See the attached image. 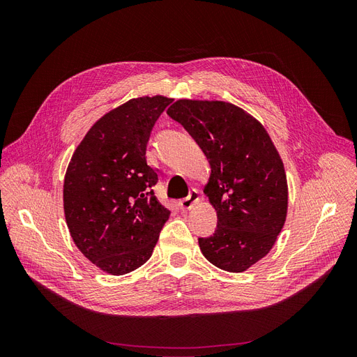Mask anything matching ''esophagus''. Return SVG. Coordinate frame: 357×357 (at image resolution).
<instances>
[{"label": "esophagus", "mask_w": 357, "mask_h": 357, "mask_svg": "<svg viewBox=\"0 0 357 357\" xmlns=\"http://www.w3.org/2000/svg\"><path fill=\"white\" fill-rule=\"evenodd\" d=\"M199 199H201L199 192H198L197 189H193V190H190L189 197L185 198V199H181V201L178 202V205H180L181 210H190V208L193 207V205L199 202Z\"/></svg>", "instance_id": "esophagus-1"}]
</instances>
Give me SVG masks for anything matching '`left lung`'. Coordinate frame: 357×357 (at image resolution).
Instances as JSON below:
<instances>
[{
  "label": "left lung",
  "instance_id": "left-lung-1",
  "mask_svg": "<svg viewBox=\"0 0 357 357\" xmlns=\"http://www.w3.org/2000/svg\"><path fill=\"white\" fill-rule=\"evenodd\" d=\"M167 114L183 125L210 164L204 193L218 213V228L198 240L202 255L223 271H247L269 253L286 222L282 156L265 126L238 105L178 100Z\"/></svg>",
  "mask_w": 357,
  "mask_h": 357
}]
</instances>
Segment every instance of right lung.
<instances>
[{"label":"right lung","instance_id":"1","mask_svg":"<svg viewBox=\"0 0 357 357\" xmlns=\"http://www.w3.org/2000/svg\"><path fill=\"white\" fill-rule=\"evenodd\" d=\"M167 96H138L105 113L74 150L63 213L74 244L101 271L123 275L153 253L169 210L150 189L158 174L146 147Z\"/></svg>","mask_w":357,"mask_h":357}]
</instances>
